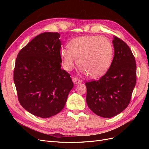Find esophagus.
Returning a JSON list of instances; mask_svg holds the SVG:
<instances>
[{
    "label": "esophagus",
    "instance_id": "esophagus-1",
    "mask_svg": "<svg viewBox=\"0 0 149 149\" xmlns=\"http://www.w3.org/2000/svg\"><path fill=\"white\" fill-rule=\"evenodd\" d=\"M72 80H73V82L75 85H78L82 83V81L77 77H73L72 78Z\"/></svg>",
    "mask_w": 149,
    "mask_h": 149
}]
</instances>
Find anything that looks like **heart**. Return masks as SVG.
<instances>
[{
	"label": "heart",
	"instance_id": "obj_1",
	"mask_svg": "<svg viewBox=\"0 0 149 149\" xmlns=\"http://www.w3.org/2000/svg\"><path fill=\"white\" fill-rule=\"evenodd\" d=\"M67 48L61 49L63 65L71 71L77 63L79 70L93 78L106 73L113 58V47L107 38L96 35H86L71 40Z\"/></svg>",
	"mask_w": 149,
	"mask_h": 149
}]
</instances>
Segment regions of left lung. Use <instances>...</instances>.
<instances>
[{
    "label": "left lung",
    "mask_w": 149,
    "mask_h": 149,
    "mask_svg": "<svg viewBox=\"0 0 149 149\" xmlns=\"http://www.w3.org/2000/svg\"><path fill=\"white\" fill-rule=\"evenodd\" d=\"M112 43L114 55L109 69L99 80L85 84L89 108L105 118L118 115L127 107L136 84V64L131 50L116 37Z\"/></svg>",
    "instance_id": "8db88e82"
}]
</instances>
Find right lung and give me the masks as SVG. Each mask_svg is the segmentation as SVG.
I'll use <instances>...</instances> for the list:
<instances>
[{
    "mask_svg": "<svg viewBox=\"0 0 149 149\" xmlns=\"http://www.w3.org/2000/svg\"><path fill=\"white\" fill-rule=\"evenodd\" d=\"M60 35H37L17 55L13 81L22 106L31 114L48 118L63 109L73 88L70 74L61 69Z\"/></svg>",
    "mask_w": 149,
    "mask_h": 149,
    "instance_id": "1",
    "label": "right lung"
}]
</instances>
